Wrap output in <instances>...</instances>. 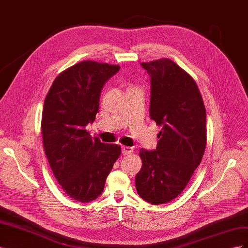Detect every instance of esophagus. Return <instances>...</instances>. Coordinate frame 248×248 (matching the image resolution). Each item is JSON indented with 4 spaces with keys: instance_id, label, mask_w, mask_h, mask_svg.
Returning a JSON list of instances; mask_svg holds the SVG:
<instances>
[{
    "instance_id": "34e87169",
    "label": "esophagus",
    "mask_w": 248,
    "mask_h": 248,
    "mask_svg": "<svg viewBox=\"0 0 248 248\" xmlns=\"http://www.w3.org/2000/svg\"><path fill=\"white\" fill-rule=\"evenodd\" d=\"M132 152H133V149L131 147H127V146L122 147V154L123 155H129Z\"/></svg>"
}]
</instances>
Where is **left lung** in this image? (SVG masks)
<instances>
[{"mask_svg":"<svg viewBox=\"0 0 248 248\" xmlns=\"http://www.w3.org/2000/svg\"><path fill=\"white\" fill-rule=\"evenodd\" d=\"M150 77V118L161 127L154 150H140L139 196L166 204L183 191L205 152L206 109L196 81L171 60L141 63Z\"/></svg>","mask_w":248,"mask_h":248,"instance_id":"1","label":"left lung"}]
</instances>
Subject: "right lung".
Masks as SVG:
<instances>
[{
  "label": "right lung",
  "instance_id": "obj_1",
  "mask_svg": "<svg viewBox=\"0 0 248 248\" xmlns=\"http://www.w3.org/2000/svg\"><path fill=\"white\" fill-rule=\"evenodd\" d=\"M119 70L118 65L79 62L59 74L44 100V152L62 189L81 202L100 196L121 154L119 145L101 142L86 130L98 112L104 84Z\"/></svg>",
  "mask_w": 248,
  "mask_h": 248
}]
</instances>
